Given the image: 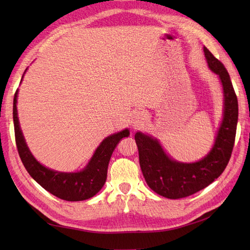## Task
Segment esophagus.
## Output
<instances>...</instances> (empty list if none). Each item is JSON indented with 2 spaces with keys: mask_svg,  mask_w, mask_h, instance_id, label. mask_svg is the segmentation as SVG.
<instances>
[{
  "mask_svg": "<svg viewBox=\"0 0 250 250\" xmlns=\"http://www.w3.org/2000/svg\"><path fill=\"white\" fill-rule=\"evenodd\" d=\"M145 120H146L145 112H144L143 110H137L131 115L129 123L132 127L135 128V127L142 125L144 122H145Z\"/></svg>",
  "mask_w": 250,
  "mask_h": 250,
  "instance_id": "esophagus-1",
  "label": "esophagus"
}]
</instances>
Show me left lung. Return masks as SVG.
<instances>
[{
    "label": "left lung",
    "instance_id": "obj_1",
    "mask_svg": "<svg viewBox=\"0 0 250 250\" xmlns=\"http://www.w3.org/2000/svg\"><path fill=\"white\" fill-rule=\"evenodd\" d=\"M203 51L208 67L219 76L223 90V119L209 152L198 162L181 163L166 153L157 139L140 131L134 135L140 166L147 185L169 199L188 197L220 176L229 162L236 138L238 99L229 74L206 47Z\"/></svg>",
    "mask_w": 250,
    "mask_h": 250
}]
</instances>
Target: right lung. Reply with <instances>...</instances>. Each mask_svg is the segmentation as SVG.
Segmentation results:
<instances>
[{
  "instance_id": "right-lung-1",
  "label": "right lung",
  "mask_w": 250,
  "mask_h": 250,
  "mask_svg": "<svg viewBox=\"0 0 250 250\" xmlns=\"http://www.w3.org/2000/svg\"><path fill=\"white\" fill-rule=\"evenodd\" d=\"M27 71V69H26ZM25 71V73H26ZM24 73V74H25ZM24 78L22 75L21 80ZM17 89L13 98V123L17 147L22 165L37 184L56 197L66 201H81L93 197L99 192L106 181L107 168L113 150L123 138L129 137V130L124 129L105 138L88 164L79 172H59L44 167L29 150L22 135L18 117Z\"/></svg>"
}]
</instances>
